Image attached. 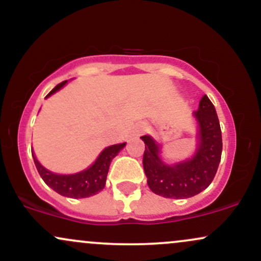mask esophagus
<instances>
[{
    "label": "esophagus",
    "instance_id": "obj_1",
    "mask_svg": "<svg viewBox=\"0 0 261 261\" xmlns=\"http://www.w3.org/2000/svg\"><path fill=\"white\" fill-rule=\"evenodd\" d=\"M143 131H145V126H143V125H139V126L136 127V130H135V134L140 135V134H142Z\"/></svg>",
    "mask_w": 261,
    "mask_h": 261
}]
</instances>
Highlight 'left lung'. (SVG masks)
Here are the masks:
<instances>
[{"mask_svg": "<svg viewBox=\"0 0 261 261\" xmlns=\"http://www.w3.org/2000/svg\"><path fill=\"white\" fill-rule=\"evenodd\" d=\"M194 115L199 122L200 142L193 160L174 167L167 166L161 161L160 148L152 137H141L145 142L142 163L147 184L157 195L168 199L195 196L205 190L216 175L222 154V133L216 109L206 94Z\"/></svg>", "mask_w": 261, "mask_h": 261, "instance_id": "1", "label": "left lung"}]
</instances>
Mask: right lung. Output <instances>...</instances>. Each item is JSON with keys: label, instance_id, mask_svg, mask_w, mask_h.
<instances>
[{"label": "right lung", "instance_id": "obj_1", "mask_svg": "<svg viewBox=\"0 0 261 261\" xmlns=\"http://www.w3.org/2000/svg\"><path fill=\"white\" fill-rule=\"evenodd\" d=\"M66 82L67 81L59 83L46 95V98L49 95L54 94L55 92H58L60 88H62L66 85ZM125 145L126 143H119V145H113L110 147H107L99 154V157L97 158V161L94 162V164L92 167L83 170V172L77 173V174L71 175L54 174V173L45 169L39 163L33 152L32 154L39 174L43 178V180L46 182V185H49L53 190H55L60 195L72 197V199H81V197H88L94 195V194L99 193L101 189L106 187V180L110 162L120 152V149L125 147Z\"/></svg>", "mask_w": 261, "mask_h": 261}]
</instances>
